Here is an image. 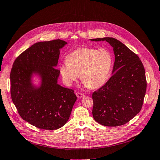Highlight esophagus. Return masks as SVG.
Returning <instances> with one entry per match:
<instances>
[{
	"instance_id": "obj_1",
	"label": "esophagus",
	"mask_w": 160,
	"mask_h": 160,
	"mask_svg": "<svg viewBox=\"0 0 160 160\" xmlns=\"http://www.w3.org/2000/svg\"><path fill=\"white\" fill-rule=\"evenodd\" d=\"M76 95L78 98H83L84 96V93H80V92H76Z\"/></svg>"
}]
</instances>
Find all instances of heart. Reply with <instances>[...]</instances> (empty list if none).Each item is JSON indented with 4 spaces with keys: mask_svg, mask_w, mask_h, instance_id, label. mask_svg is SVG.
Returning <instances> with one entry per match:
<instances>
[{
    "mask_svg": "<svg viewBox=\"0 0 160 160\" xmlns=\"http://www.w3.org/2000/svg\"><path fill=\"white\" fill-rule=\"evenodd\" d=\"M66 64L58 67L64 82L72 85L78 78L86 86L94 89L107 80L113 63L111 52L106 49L80 47L70 52Z\"/></svg>",
    "mask_w": 160,
    "mask_h": 160,
    "instance_id": "heart-1",
    "label": "heart"
}]
</instances>
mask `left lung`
I'll return each instance as SVG.
<instances>
[{"instance_id": "left-lung-1", "label": "left lung", "mask_w": 160, "mask_h": 160, "mask_svg": "<svg viewBox=\"0 0 160 160\" xmlns=\"http://www.w3.org/2000/svg\"><path fill=\"white\" fill-rule=\"evenodd\" d=\"M90 40L106 41L113 48L115 54L111 77L92 94L93 119L104 126L125 125L142 107L147 86L142 62L137 55L113 38Z\"/></svg>"}]
</instances>
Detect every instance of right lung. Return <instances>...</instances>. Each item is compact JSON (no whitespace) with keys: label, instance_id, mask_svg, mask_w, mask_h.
<instances>
[{"label":"right lung","instance_id":"1","mask_svg":"<svg viewBox=\"0 0 160 160\" xmlns=\"http://www.w3.org/2000/svg\"><path fill=\"white\" fill-rule=\"evenodd\" d=\"M67 44L56 39L35 43L16 58L10 72L12 100L22 119L45 130H56L68 121L76 101L74 90L58 84L56 68L60 49ZM34 75L40 82H32Z\"/></svg>","mask_w":160,"mask_h":160}]
</instances>
